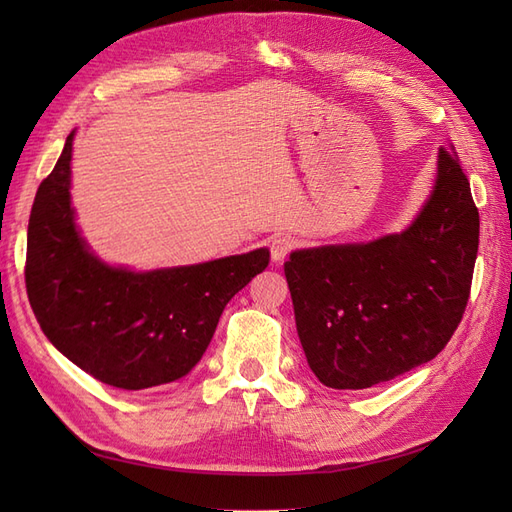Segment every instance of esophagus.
<instances>
[{"mask_svg": "<svg viewBox=\"0 0 512 512\" xmlns=\"http://www.w3.org/2000/svg\"><path fill=\"white\" fill-rule=\"evenodd\" d=\"M294 245H297V241H294V237L290 235H277L271 239V258L275 262H282L292 250Z\"/></svg>", "mask_w": 512, "mask_h": 512, "instance_id": "obj_1", "label": "esophagus"}]
</instances>
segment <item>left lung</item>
Wrapping results in <instances>:
<instances>
[{
  "label": "left lung",
  "mask_w": 512,
  "mask_h": 512,
  "mask_svg": "<svg viewBox=\"0 0 512 512\" xmlns=\"http://www.w3.org/2000/svg\"><path fill=\"white\" fill-rule=\"evenodd\" d=\"M478 209L451 149L397 235L290 254L284 273L307 363L331 389H369L431 361L466 312Z\"/></svg>",
  "instance_id": "1"
}]
</instances>
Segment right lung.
I'll return each instance as SVG.
<instances>
[{
  "mask_svg": "<svg viewBox=\"0 0 512 512\" xmlns=\"http://www.w3.org/2000/svg\"><path fill=\"white\" fill-rule=\"evenodd\" d=\"M72 141L29 215V305L49 342L96 380L126 391L175 382L205 354L226 303L267 269L269 250L153 271L106 265L74 222Z\"/></svg>",
  "mask_w": 512,
  "mask_h": 512,
  "instance_id": "add662e5",
  "label": "right lung"
}]
</instances>
